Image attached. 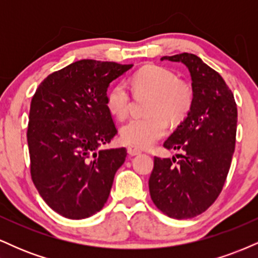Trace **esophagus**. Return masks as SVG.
I'll return each instance as SVG.
<instances>
[{"mask_svg": "<svg viewBox=\"0 0 258 258\" xmlns=\"http://www.w3.org/2000/svg\"><path fill=\"white\" fill-rule=\"evenodd\" d=\"M127 153H128L131 156H136V155H139V154H141L142 152L139 149H137V148H135V147H128V148H127Z\"/></svg>", "mask_w": 258, "mask_h": 258, "instance_id": "obj_1", "label": "esophagus"}]
</instances>
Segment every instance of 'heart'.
<instances>
[{"label": "heart", "mask_w": 258, "mask_h": 258, "mask_svg": "<svg viewBox=\"0 0 258 258\" xmlns=\"http://www.w3.org/2000/svg\"><path fill=\"white\" fill-rule=\"evenodd\" d=\"M136 93H150L154 99L149 117H133L121 127L123 143L135 148H149L167 131V120L178 122L188 115L193 105V92L179 81L173 72L158 65L142 68L131 79ZM106 108L112 116L125 119L130 109V93L125 84H115L105 97Z\"/></svg>", "instance_id": "obj_1"}]
</instances>
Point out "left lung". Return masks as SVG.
Listing matches in <instances>:
<instances>
[{
    "mask_svg": "<svg viewBox=\"0 0 258 258\" xmlns=\"http://www.w3.org/2000/svg\"><path fill=\"white\" fill-rule=\"evenodd\" d=\"M161 60L188 68L193 105L164 143L179 150L177 159L154 158L149 191L160 211L185 220L205 212L221 194L235 148L238 109L222 76L199 57L180 53Z\"/></svg>",
    "mask_w": 258,
    "mask_h": 258,
    "instance_id": "1",
    "label": "left lung"
}]
</instances>
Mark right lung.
I'll list each match as a JSON object with an SVG mask.
<instances>
[{"mask_svg":"<svg viewBox=\"0 0 258 258\" xmlns=\"http://www.w3.org/2000/svg\"><path fill=\"white\" fill-rule=\"evenodd\" d=\"M132 67L82 59L47 76L32 97L26 135L31 178L63 217H91L108 200L127 153L99 149L117 133L106 91Z\"/></svg>","mask_w":258,"mask_h":258,"instance_id":"obj_1","label":"right lung"}]
</instances>
